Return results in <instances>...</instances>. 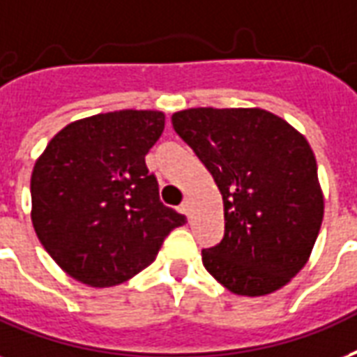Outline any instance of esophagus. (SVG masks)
Instances as JSON below:
<instances>
[{
    "label": "esophagus",
    "mask_w": 357,
    "mask_h": 357,
    "mask_svg": "<svg viewBox=\"0 0 357 357\" xmlns=\"http://www.w3.org/2000/svg\"><path fill=\"white\" fill-rule=\"evenodd\" d=\"M179 208H181V211H183L185 215H189L190 213V200H189V198H185Z\"/></svg>",
    "instance_id": "34e87169"
}]
</instances>
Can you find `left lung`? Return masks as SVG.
I'll list each match as a JSON object with an SVG mask.
<instances>
[{"instance_id":"left-lung-1","label":"left lung","mask_w":357,"mask_h":357,"mask_svg":"<svg viewBox=\"0 0 357 357\" xmlns=\"http://www.w3.org/2000/svg\"><path fill=\"white\" fill-rule=\"evenodd\" d=\"M172 127L213 176L225 236L204 268L239 296L284 287L307 264L324 217L317 159L284 119L260 108H190Z\"/></svg>"}]
</instances>
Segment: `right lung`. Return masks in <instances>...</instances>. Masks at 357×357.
I'll return each instance as SVG.
<instances>
[{
	"label": "right lung",
	"mask_w": 357,
	"mask_h": 357,
	"mask_svg": "<svg viewBox=\"0 0 357 357\" xmlns=\"http://www.w3.org/2000/svg\"><path fill=\"white\" fill-rule=\"evenodd\" d=\"M165 130V114L119 110L67 125L31 174L37 238L65 273L105 288L153 262L185 215L167 208L146 155Z\"/></svg>",
	"instance_id": "obj_1"
}]
</instances>
